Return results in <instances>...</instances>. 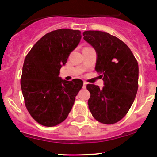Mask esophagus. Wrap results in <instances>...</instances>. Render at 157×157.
Returning <instances> with one entry per match:
<instances>
[{
	"label": "esophagus",
	"mask_w": 157,
	"mask_h": 157,
	"mask_svg": "<svg viewBox=\"0 0 157 157\" xmlns=\"http://www.w3.org/2000/svg\"><path fill=\"white\" fill-rule=\"evenodd\" d=\"M86 84H87V82L86 81H83V88H86Z\"/></svg>",
	"instance_id": "1"
}]
</instances>
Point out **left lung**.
Listing matches in <instances>:
<instances>
[{
	"label": "left lung",
	"instance_id": "1",
	"mask_svg": "<svg viewBox=\"0 0 157 157\" xmlns=\"http://www.w3.org/2000/svg\"><path fill=\"white\" fill-rule=\"evenodd\" d=\"M83 39L97 54L96 72L102 75V88L87 84L88 106L96 121L112 124L122 119L134 102L138 89V64L131 49L108 33L89 30Z\"/></svg>",
	"mask_w": 157,
	"mask_h": 157
}]
</instances>
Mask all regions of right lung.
<instances>
[{
  "label": "right lung",
  "mask_w": 157,
  "mask_h": 157,
  "mask_svg": "<svg viewBox=\"0 0 157 157\" xmlns=\"http://www.w3.org/2000/svg\"><path fill=\"white\" fill-rule=\"evenodd\" d=\"M79 30L60 29L41 38L26 56L20 85L25 105L33 119L46 127L67 118L83 80L71 81L58 77L61 66L78 45Z\"/></svg>",
  "instance_id": "add662e5"
}]
</instances>
